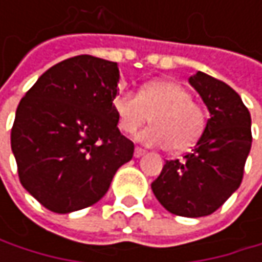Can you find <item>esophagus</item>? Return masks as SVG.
Returning <instances> with one entry per match:
<instances>
[{
    "label": "esophagus",
    "instance_id": "obj_1",
    "mask_svg": "<svg viewBox=\"0 0 262 262\" xmlns=\"http://www.w3.org/2000/svg\"><path fill=\"white\" fill-rule=\"evenodd\" d=\"M144 153H145V151H144L142 148L136 147V148H135V153H133V155H135V158H141V156H142Z\"/></svg>",
    "mask_w": 262,
    "mask_h": 262
}]
</instances>
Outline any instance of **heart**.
Wrapping results in <instances>:
<instances>
[{
    "label": "heart",
    "instance_id": "b5f03b06",
    "mask_svg": "<svg viewBox=\"0 0 262 262\" xmlns=\"http://www.w3.org/2000/svg\"><path fill=\"white\" fill-rule=\"evenodd\" d=\"M112 109L120 129L129 135L150 118L151 126L136 136L144 145H171L173 150L183 151L199 141L206 127L205 109L192 101L185 86L173 80L145 83L138 94L118 92L112 100Z\"/></svg>",
    "mask_w": 262,
    "mask_h": 262
}]
</instances>
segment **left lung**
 I'll return each mask as SVG.
<instances>
[{
  "label": "left lung",
  "instance_id": "obj_1",
  "mask_svg": "<svg viewBox=\"0 0 262 262\" xmlns=\"http://www.w3.org/2000/svg\"><path fill=\"white\" fill-rule=\"evenodd\" d=\"M189 84L211 118L183 159L165 162L151 189L168 212L197 219L217 211L238 189L252 145V120L241 97L225 81L197 71Z\"/></svg>",
  "mask_w": 262,
  "mask_h": 262
}]
</instances>
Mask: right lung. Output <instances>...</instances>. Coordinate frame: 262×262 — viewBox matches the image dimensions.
<instances>
[{
    "instance_id": "right-lung-1",
    "label": "right lung",
    "mask_w": 262,
    "mask_h": 262,
    "mask_svg": "<svg viewBox=\"0 0 262 262\" xmlns=\"http://www.w3.org/2000/svg\"><path fill=\"white\" fill-rule=\"evenodd\" d=\"M118 81L117 62L83 54L47 70L19 101L12 151L23 186L47 209L97 203L132 159L112 109Z\"/></svg>"
}]
</instances>
